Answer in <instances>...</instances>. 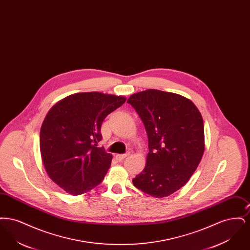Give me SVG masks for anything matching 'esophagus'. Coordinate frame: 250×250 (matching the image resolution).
Instances as JSON below:
<instances>
[{
	"mask_svg": "<svg viewBox=\"0 0 250 250\" xmlns=\"http://www.w3.org/2000/svg\"><path fill=\"white\" fill-rule=\"evenodd\" d=\"M129 153H126V154H124V155H116V159L118 160V161H122V160H124L125 158H126L127 156H129Z\"/></svg>",
	"mask_w": 250,
	"mask_h": 250,
	"instance_id": "esophagus-1",
	"label": "esophagus"
}]
</instances>
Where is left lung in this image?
<instances>
[{"mask_svg": "<svg viewBox=\"0 0 250 250\" xmlns=\"http://www.w3.org/2000/svg\"><path fill=\"white\" fill-rule=\"evenodd\" d=\"M127 102L143 121L149 147L133 185L155 198L167 197L188 182L202 160V114L188 98L155 89L134 94Z\"/></svg>", "mask_w": 250, "mask_h": 250, "instance_id": "1", "label": "left lung"}]
</instances>
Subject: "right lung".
Returning <instances> with one entry per match:
<instances>
[{"label": "right lung", "mask_w": 250, "mask_h": 250, "mask_svg": "<svg viewBox=\"0 0 250 250\" xmlns=\"http://www.w3.org/2000/svg\"><path fill=\"white\" fill-rule=\"evenodd\" d=\"M125 100L122 95L78 93L48 110L40 129V153L49 178L65 192L81 195L103 181L112 155L96 147L101 125Z\"/></svg>", "instance_id": "obj_1"}]
</instances>
